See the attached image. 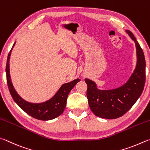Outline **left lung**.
I'll use <instances>...</instances> for the list:
<instances>
[{
	"label": "left lung",
	"mask_w": 150,
	"mask_h": 150,
	"mask_svg": "<svg viewBox=\"0 0 150 150\" xmlns=\"http://www.w3.org/2000/svg\"><path fill=\"white\" fill-rule=\"evenodd\" d=\"M136 43L137 65L134 72L125 85L110 90H99L96 83L85 79L87 83V98L89 106L93 113L103 119H115L124 115L144 90L146 82V61L144 52L133 33L127 30Z\"/></svg>",
	"instance_id": "left-lung-1"
}]
</instances>
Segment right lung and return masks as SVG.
Masks as SVG:
<instances>
[{
    "label": "right lung",
    "instance_id": "1",
    "mask_svg": "<svg viewBox=\"0 0 150 150\" xmlns=\"http://www.w3.org/2000/svg\"><path fill=\"white\" fill-rule=\"evenodd\" d=\"M15 44V43H14ZM13 45L11 50L8 55L7 62L6 66V80L10 93L11 94L14 101L18 104L23 111H24L28 115L35 118L36 119L41 120H49L55 119L61 115L67 105V100L68 93L72 90L76 83L80 82V79H76L69 83L63 84L59 90L57 91L54 97L47 101L41 103H32L23 100L22 98L16 93L13 87L12 83L10 80V69H9V60L11 54V51L14 46Z\"/></svg>",
    "mask_w": 150,
    "mask_h": 150
}]
</instances>
